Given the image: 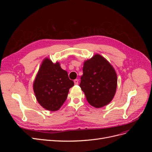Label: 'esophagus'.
Wrapping results in <instances>:
<instances>
[{
	"instance_id": "34e87169",
	"label": "esophagus",
	"mask_w": 152,
	"mask_h": 152,
	"mask_svg": "<svg viewBox=\"0 0 152 152\" xmlns=\"http://www.w3.org/2000/svg\"><path fill=\"white\" fill-rule=\"evenodd\" d=\"M74 84H75V85H78V84H79V80H78V79L74 80Z\"/></svg>"
}]
</instances>
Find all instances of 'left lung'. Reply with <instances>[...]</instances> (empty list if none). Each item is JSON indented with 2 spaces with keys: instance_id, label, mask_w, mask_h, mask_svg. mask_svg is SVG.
Returning a JSON list of instances; mask_svg holds the SVG:
<instances>
[{
  "instance_id": "1",
  "label": "left lung",
  "mask_w": 152,
  "mask_h": 152,
  "mask_svg": "<svg viewBox=\"0 0 152 152\" xmlns=\"http://www.w3.org/2000/svg\"><path fill=\"white\" fill-rule=\"evenodd\" d=\"M79 86L88 103L102 108L113 99L117 86V73L107 59L95 54L84 63Z\"/></svg>"
}]
</instances>
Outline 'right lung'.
Listing matches in <instances>:
<instances>
[{"mask_svg":"<svg viewBox=\"0 0 152 152\" xmlns=\"http://www.w3.org/2000/svg\"><path fill=\"white\" fill-rule=\"evenodd\" d=\"M74 85L66 71L58 62L53 63L45 58L34 82L35 97L42 107L49 111H56L65 102L69 89Z\"/></svg>","mask_w":152,"mask_h":152,"instance_id":"1","label":"right lung"}]
</instances>
